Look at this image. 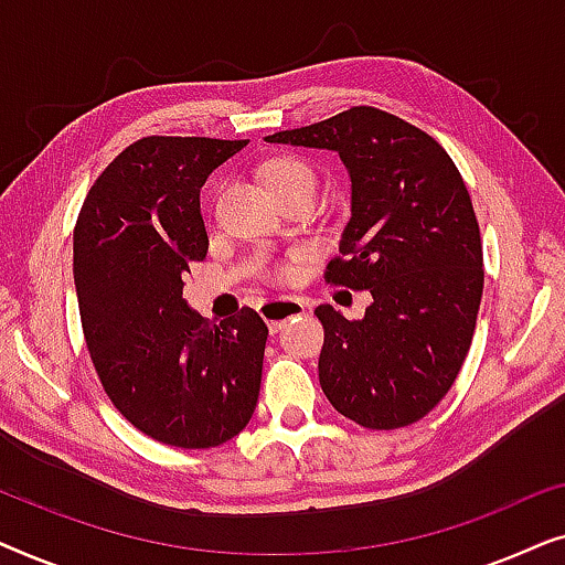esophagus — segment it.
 Wrapping results in <instances>:
<instances>
[{
    "label": "esophagus",
    "mask_w": 565,
    "mask_h": 565,
    "mask_svg": "<svg viewBox=\"0 0 565 565\" xmlns=\"http://www.w3.org/2000/svg\"><path fill=\"white\" fill-rule=\"evenodd\" d=\"M259 313H262V319L267 321L269 331H280L290 319L306 313V303L296 298H269L259 306Z\"/></svg>",
    "instance_id": "esophagus-1"
}]
</instances>
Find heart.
Here are the masks:
<instances>
[{"mask_svg":"<svg viewBox=\"0 0 565 565\" xmlns=\"http://www.w3.org/2000/svg\"><path fill=\"white\" fill-rule=\"evenodd\" d=\"M259 177L277 200L288 198L292 192H311V195L316 192V172L298 157H275L265 161L259 167ZM269 277H275V280H290L292 267H277Z\"/></svg>","mask_w":565,"mask_h":565,"instance_id":"b5f03b06","label":"heart"}]
</instances>
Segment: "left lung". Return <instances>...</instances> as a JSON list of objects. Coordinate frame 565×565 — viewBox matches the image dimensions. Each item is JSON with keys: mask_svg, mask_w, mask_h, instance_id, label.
<instances>
[{"mask_svg": "<svg viewBox=\"0 0 565 565\" xmlns=\"http://www.w3.org/2000/svg\"><path fill=\"white\" fill-rule=\"evenodd\" d=\"M267 141L337 151L352 180V218L323 277L373 303L358 321L316 308L323 393L360 427L419 422L452 388L483 296L481 231L458 167L429 134L367 105Z\"/></svg>", "mask_w": 565, "mask_h": 565, "instance_id": "1", "label": "left lung"}]
</instances>
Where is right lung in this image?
Here are the masks:
<instances>
[{
  "label": "right lung",
  "mask_w": 565,
  "mask_h": 565,
  "mask_svg": "<svg viewBox=\"0 0 565 565\" xmlns=\"http://www.w3.org/2000/svg\"><path fill=\"white\" fill-rule=\"evenodd\" d=\"M244 146L146 136L97 177L74 226V285L99 383L138 431L184 450L228 443L259 398V313L213 323L182 298L207 254L200 188Z\"/></svg>",
  "instance_id": "right-lung-1"
}]
</instances>
